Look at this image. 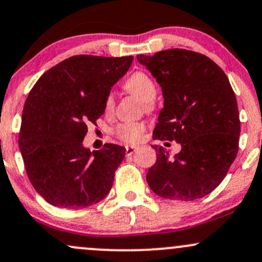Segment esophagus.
Listing matches in <instances>:
<instances>
[{
    "mask_svg": "<svg viewBox=\"0 0 262 262\" xmlns=\"http://www.w3.org/2000/svg\"><path fill=\"white\" fill-rule=\"evenodd\" d=\"M135 150H137V146H134V145H127V146H125V154H127V155H132V154H133V152L135 151Z\"/></svg>",
    "mask_w": 262,
    "mask_h": 262,
    "instance_id": "esophagus-1",
    "label": "esophagus"
}]
</instances>
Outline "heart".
I'll return each instance as SVG.
<instances>
[{
  "mask_svg": "<svg viewBox=\"0 0 262 262\" xmlns=\"http://www.w3.org/2000/svg\"><path fill=\"white\" fill-rule=\"evenodd\" d=\"M124 87L129 92L138 96L141 101H144V106L146 110L152 108V98L156 96V86L151 77L148 76L145 73L138 71L132 75L129 79L125 81ZM114 106V96L112 93L107 96L104 108L106 112H111ZM144 130H145V124L140 122H128L122 123L114 130L117 138L125 141V143H138L143 137Z\"/></svg>",
  "mask_w": 262,
  "mask_h": 262,
  "instance_id": "b5f03b06",
  "label": "heart"
}]
</instances>
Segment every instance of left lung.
Instances as JSON below:
<instances>
[{
	"mask_svg": "<svg viewBox=\"0 0 262 262\" xmlns=\"http://www.w3.org/2000/svg\"><path fill=\"white\" fill-rule=\"evenodd\" d=\"M137 59L164 96L154 139L181 144L175 156L152 145L158 152L148 185L167 200L207 196L223 181L239 149V111L227 75L208 56L191 50H162Z\"/></svg>",
	"mask_w": 262,
	"mask_h": 262,
	"instance_id": "left-lung-1",
	"label": "left lung"
}]
</instances>
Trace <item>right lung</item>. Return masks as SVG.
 I'll return each mask as SVG.
<instances>
[{
  "label": "right lung",
  "mask_w": 262,
  "mask_h": 262,
  "mask_svg": "<svg viewBox=\"0 0 262 262\" xmlns=\"http://www.w3.org/2000/svg\"><path fill=\"white\" fill-rule=\"evenodd\" d=\"M133 56L76 55L43 74L27 97L19 132L20 154L33 187L52 206L83 208L112 188L125 149L106 144L90 151L87 124L104 113L111 89Z\"/></svg>",
  "instance_id": "right-lung-1"
}]
</instances>
